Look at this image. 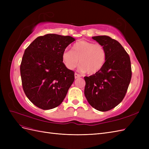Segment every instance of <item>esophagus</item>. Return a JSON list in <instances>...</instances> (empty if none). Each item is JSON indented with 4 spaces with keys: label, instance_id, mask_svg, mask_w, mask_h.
<instances>
[{
    "label": "esophagus",
    "instance_id": "esophagus-1",
    "mask_svg": "<svg viewBox=\"0 0 149 149\" xmlns=\"http://www.w3.org/2000/svg\"><path fill=\"white\" fill-rule=\"evenodd\" d=\"M79 77H81V76L79 74L76 73H74V78H75V79H77V78H78Z\"/></svg>",
    "mask_w": 149,
    "mask_h": 149
}]
</instances>
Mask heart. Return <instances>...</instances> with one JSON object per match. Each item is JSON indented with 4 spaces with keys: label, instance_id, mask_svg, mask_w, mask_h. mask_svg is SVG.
I'll use <instances>...</instances> for the list:
<instances>
[{
    "label": "heart",
    "instance_id": "obj_1",
    "mask_svg": "<svg viewBox=\"0 0 149 149\" xmlns=\"http://www.w3.org/2000/svg\"><path fill=\"white\" fill-rule=\"evenodd\" d=\"M106 52L100 44L85 40L75 43L72 50H65L62 60L68 69L74 70L79 63V70L88 74H95L101 70L106 61Z\"/></svg>",
    "mask_w": 149,
    "mask_h": 149
}]
</instances>
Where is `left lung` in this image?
<instances>
[{"mask_svg":"<svg viewBox=\"0 0 149 149\" xmlns=\"http://www.w3.org/2000/svg\"><path fill=\"white\" fill-rule=\"evenodd\" d=\"M92 38L106 52V61L97 73L84 78V95L94 109L105 112L113 109L123 101L132 77L130 57L123 47L108 36Z\"/></svg>","mask_w":149,"mask_h":149,"instance_id":"obj_1","label":"left lung"}]
</instances>
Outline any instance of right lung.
Returning <instances> with one entry per match:
<instances>
[{"label": "right lung", "instance_id": "obj_1", "mask_svg": "<svg viewBox=\"0 0 149 149\" xmlns=\"http://www.w3.org/2000/svg\"><path fill=\"white\" fill-rule=\"evenodd\" d=\"M74 41L70 36L47 34L25 50L20 65L22 86L29 100L40 109L59 106L74 81V71L62 60L63 52Z\"/></svg>", "mask_w": 149, "mask_h": 149}]
</instances>
